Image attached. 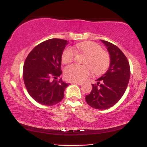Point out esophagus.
Returning a JSON list of instances; mask_svg holds the SVG:
<instances>
[{
    "label": "esophagus",
    "mask_w": 147,
    "mask_h": 147,
    "mask_svg": "<svg viewBox=\"0 0 147 147\" xmlns=\"http://www.w3.org/2000/svg\"><path fill=\"white\" fill-rule=\"evenodd\" d=\"M74 84H78V85H82V82H73Z\"/></svg>",
    "instance_id": "34e87169"
}]
</instances>
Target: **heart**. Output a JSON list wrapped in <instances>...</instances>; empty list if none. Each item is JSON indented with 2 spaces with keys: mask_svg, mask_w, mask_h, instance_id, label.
<instances>
[{
  "mask_svg": "<svg viewBox=\"0 0 147 147\" xmlns=\"http://www.w3.org/2000/svg\"><path fill=\"white\" fill-rule=\"evenodd\" d=\"M75 50L85 55L82 60L83 65H71L65 69V76L70 81L80 82L88 77L91 72L95 74H101L106 71L110 65L109 53L102 49L100 45L93 42L78 43ZM76 52L73 48L68 47L62 55V63L68 64L73 61Z\"/></svg>",
  "mask_w": 147,
  "mask_h": 147,
  "instance_id": "obj_1",
  "label": "heart"
}]
</instances>
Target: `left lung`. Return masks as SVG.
<instances>
[{"label":"left lung","instance_id":"obj_1","mask_svg":"<svg viewBox=\"0 0 147 147\" xmlns=\"http://www.w3.org/2000/svg\"><path fill=\"white\" fill-rule=\"evenodd\" d=\"M110 55V66L106 73L92 84V89L86 95V102L92 108L104 110L115 105L125 93L129 83L131 69L129 61L119 47L100 40Z\"/></svg>","mask_w":147,"mask_h":147}]
</instances>
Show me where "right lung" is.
Instances as JSON below:
<instances>
[{"label": "right lung", "instance_id": "1", "mask_svg": "<svg viewBox=\"0 0 147 147\" xmlns=\"http://www.w3.org/2000/svg\"><path fill=\"white\" fill-rule=\"evenodd\" d=\"M68 41L51 38L34 47L24 61L23 80L30 96L40 105L52 106L63 100L69 86L58 78L62 74L61 58Z\"/></svg>", "mask_w": 147, "mask_h": 147}]
</instances>
